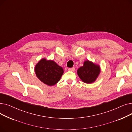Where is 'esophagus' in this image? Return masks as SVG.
<instances>
[{"instance_id":"esophagus-1","label":"esophagus","mask_w":132,"mask_h":132,"mask_svg":"<svg viewBox=\"0 0 132 132\" xmlns=\"http://www.w3.org/2000/svg\"><path fill=\"white\" fill-rule=\"evenodd\" d=\"M68 71H72V72H73V71H74L75 70V68H74V67H72V68H68Z\"/></svg>"}]
</instances>
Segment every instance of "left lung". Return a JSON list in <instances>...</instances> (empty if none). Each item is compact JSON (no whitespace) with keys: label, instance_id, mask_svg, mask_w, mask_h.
Returning a JSON list of instances; mask_svg holds the SVG:
<instances>
[{"label":"left lung","instance_id":"left-lung-1","mask_svg":"<svg viewBox=\"0 0 132 132\" xmlns=\"http://www.w3.org/2000/svg\"><path fill=\"white\" fill-rule=\"evenodd\" d=\"M78 74L81 80L86 84L94 82L100 73V67L88 60L85 61L84 66L78 70Z\"/></svg>","mask_w":132,"mask_h":132}]
</instances>
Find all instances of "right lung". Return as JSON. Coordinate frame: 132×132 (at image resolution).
I'll use <instances>...</instances> for the list:
<instances>
[{"instance_id":"right-lung-1","label":"right lung","mask_w":132,"mask_h":132,"mask_svg":"<svg viewBox=\"0 0 132 132\" xmlns=\"http://www.w3.org/2000/svg\"><path fill=\"white\" fill-rule=\"evenodd\" d=\"M37 77L44 84L49 86L55 85L60 80L64 70L52 60L41 59L35 66Z\"/></svg>"}]
</instances>
